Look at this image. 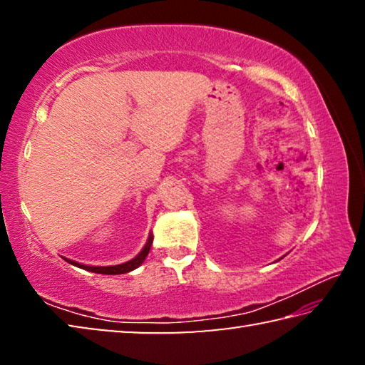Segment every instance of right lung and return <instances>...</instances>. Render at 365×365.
Wrapping results in <instances>:
<instances>
[{
    "label": "right lung",
    "instance_id": "right-lung-1",
    "mask_svg": "<svg viewBox=\"0 0 365 365\" xmlns=\"http://www.w3.org/2000/svg\"><path fill=\"white\" fill-rule=\"evenodd\" d=\"M151 245H153V235H150V238H148L146 245L143 246V250H141L138 252V256H135L133 259H130V261L123 262V264H119V265H108V267H98V265H85V264H78L76 261H71V259H66L67 262L76 265V267H80V269H85L88 272H95V274H106V275H119V274H127V272H132L137 267H140L141 264H143V261L148 256V252H150L151 250Z\"/></svg>",
    "mask_w": 365,
    "mask_h": 365
}]
</instances>
